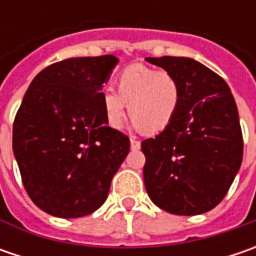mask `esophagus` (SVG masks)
I'll return each instance as SVG.
<instances>
[{"label": "esophagus", "mask_w": 256, "mask_h": 256, "mask_svg": "<svg viewBox=\"0 0 256 256\" xmlns=\"http://www.w3.org/2000/svg\"><path fill=\"white\" fill-rule=\"evenodd\" d=\"M140 148H141V142H140L136 138H131V150L136 151V150H140Z\"/></svg>", "instance_id": "1"}]
</instances>
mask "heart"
Masks as SVG:
<instances>
[{"label":"heart","instance_id":"1","mask_svg":"<svg viewBox=\"0 0 256 256\" xmlns=\"http://www.w3.org/2000/svg\"><path fill=\"white\" fill-rule=\"evenodd\" d=\"M118 91L106 88L101 94L106 124L120 130L128 111L135 128L146 132L164 131L175 120L181 105V84L168 71L135 64L116 78Z\"/></svg>","mask_w":256,"mask_h":256}]
</instances>
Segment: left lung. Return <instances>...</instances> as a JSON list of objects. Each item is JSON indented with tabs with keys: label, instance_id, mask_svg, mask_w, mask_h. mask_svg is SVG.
I'll return each mask as SVG.
<instances>
[{
	"label": "left lung",
	"instance_id": "1",
	"mask_svg": "<svg viewBox=\"0 0 256 256\" xmlns=\"http://www.w3.org/2000/svg\"><path fill=\"white\" fill-rule=\"evenodd\" d=\"M181 84L175 120L141 142L144 182L151 201L175 215H200L224 200L240 171L241 124L228 84L201 62L185 56L145 58Z\"/></svg>",
	"mask_w": 256,
	"mask_h": 256
}]
</instances>
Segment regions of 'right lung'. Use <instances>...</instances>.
I'll return each mask as SVG.
<instances>
[{
    "label": "right lung",
    "mask_w": 256,
    "mask_h": 256,
    "mask_svg": "<svg viewBox=\"0 0 256 256\" xmlns=\"http://www.w3.org/2000/svg\"><path fill=\"white\" fill-rule=\"evenodd\" d=\"M118 58H68L32 80L12 126V150L25 191L58 218H80L102 205L130 138L108 126L101 90Z\"/></svg>",
    "instance_id": "add662e5"
}]
</instances>
